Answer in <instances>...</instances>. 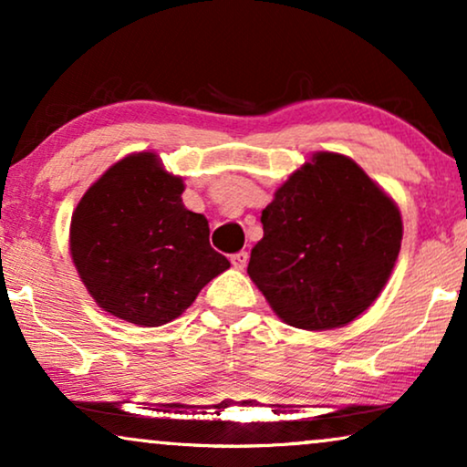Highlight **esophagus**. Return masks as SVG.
<instances>
[{
  "label": "esophagus",
  "mask_w": 467,
  "mask_h": 467,
  "mask_svg": "<svg viewBox=\"0 0 467 467\" xmlns=\"http://www.w3.org/2000/svg\"><path fill=\"white\" fill-rule=\"evenodd\" d=\"M246 264H248V253L246 251H240V253L232 254V265L235 267V270H244Z\"/></svg>",
  "instance_id": "34e87169"
}]
</instances>
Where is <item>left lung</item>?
Instances as JSON below:
<instances>
[{"mask_svg":"<svg viewBox=\"0 0 467 467\" xmlns=\"http://www.w3.org/2000/svg\"><path fill=\"white\" fill-rule=\"evenodd\" d=\"M248 276L280 321L306 331L353 323L376 302L401 248V213L353 159L318 150L261 213Z\"/></svg>","mask_w":467,"mask_h":467,"instance_id":"8db88e82","label":"left lung"}]
</instances>
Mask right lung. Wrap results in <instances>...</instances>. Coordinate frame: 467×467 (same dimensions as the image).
Here are the masks:
<instances>
[{
	"instance_id": "1",
	"label": "right lung",
	"mask_w": 467,
	"mask_h": 467,
	"mask_svg": "<svg viewBox=\"0 0 467 467\" xmlns=\"http://www.w3.org/2000/svg\"><path fill=\"white\" fill-rule=\"evenodd\" d=\"M184 182L157 152H131L80 197L69 254L88 296L108 315L140 327L174 321L229 267L210 246L203 214L182 203Z\"/></svg>"
}]
</instances>
